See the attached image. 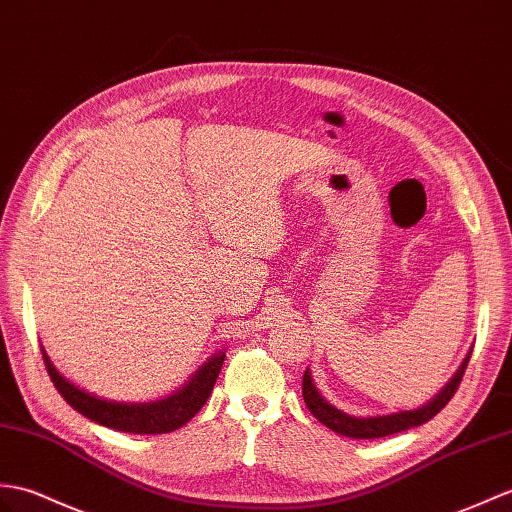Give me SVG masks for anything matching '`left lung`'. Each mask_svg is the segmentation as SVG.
<instances>
[{"label":"left lung","mask_w":512,"mask_h":512,"mask_svg":"<svg viewBox=\"0 0 512 512\" xmlns=\"http://www.w3.org/2000/svg\"><path fill=\"white\" fill-rule=\"evenodd\" d=\"M469 358H471V351L467 353L465 362L460 364L456 375L445 384V388L438 392L432 401H427L425 406L417 410L384 414V417H351V414L334 408L327 399H323V395H320L312 382L310 371H305L303 375V399H305V406L310 408L314 417L323 425H327L329 430H334L336 434L349 436V438H382V436L410 430V427H417L434 419L436 414L447 406L449 399L456 395V390L462 382V375H465V368L469 364Z\"/></svg>","instance_id":"left-lung-1"}]
</instances>
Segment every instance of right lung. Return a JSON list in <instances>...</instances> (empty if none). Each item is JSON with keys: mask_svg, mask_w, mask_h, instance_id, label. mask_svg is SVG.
Returning <instances> with one entry per match:
<instances>
[{"mask_svg": "<svg viewBox=\"0 0 512 512\" xmlns=\"http://www.w3.org/2000/svg\"><path fill=\"white\" fill-rule=\"evenodd\" d=\"M41 351L47 375L52 377L56 390L61 392V397L71 408L78 410L82 417H87L95 423L128 434H168L178 430V427H183L187 421H192L209 399L222 362L227 358L224 351L213 355V358H209L192 377H189V382L181 390H176L170 397L144 403H124L95 397L91 392L74 386L67 377L56 371V366L47 358L43 347Z\"/></svg>", "mask_w": 512, "mask_h": 512, "instance_id": "right-lung-1", "label": "right lung"}]
</instances>
